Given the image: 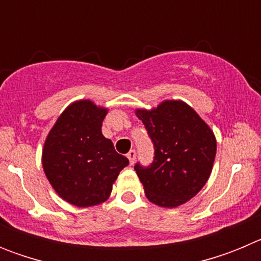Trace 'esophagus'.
I'll return each mask as SVG.
<instances>
[{"mask_svg":"<svg viewBox=\"0 0 261 261\" xmlns=\"http://www.w3.org/2000/svg\"><path fill=\"white\" fill-rule=\"evenodd\" d=\"M136 155H137V154H136V150H129V153L126 154V156H128V159H129V162H130V165H133V163H135Z\"/></svg>","mask_w":261,"mask_h":261,"instance_id":"34e87169","label":"esophagus"}]
</instances>
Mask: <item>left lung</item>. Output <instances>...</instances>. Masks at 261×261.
I'll return each mask as SVG.
<instances>
[{
    "instance_id": "1",
    "label": "left lung",
    "mask_w": 261,
    "mask_h": 261,
    "mask_svg": "<svg viewBox=\"0 0 261 261\" xmlns=\"http://www.w3.org/2000/svg\"><path fill=\"white\" fill-rule=\"evenodd\" d=\"M154 144V161L135 166L153 204L176 208L201 191L216 158L214 133L192 107L165 100L156 108L136 110Z\"/></svg>"
}]
</instances>
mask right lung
<instances>
[{
	"label": "right lung",
	"instance_id": "1",
	"mask_svg": "<svg viewBox=\"0 0 261 261\" xmlns=\"http://www.w3.org/2000/svg\"><path fill=\"white\" fill-rule=\"evenodd\" d=\"M107 108L77 100L65 108L45 138L41 162L62 200L78 208L105 202L128 158L102 135Z\"/></svg>",
	"mask_w": 261,
	"mask_h": 261
}]
</instances>
